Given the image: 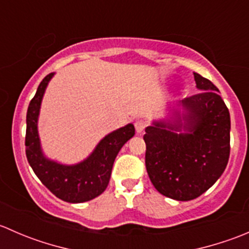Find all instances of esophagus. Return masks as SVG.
Instances as JSON below:
<instances>
[{
    "label": "esophagus",
    "instance_id": "34e87169",
    "mask_svg": "<svg viewBox=\"0 0 249 249\" xmlns=\"http://www.w3.org/2000/svg\"><path fill=\"white\" fill-rule=\"evenodd\" d=\"M145 126H147V123H145L144 120L139 119L135 122V129H136V131L139 132V134H141V132L145 129Z\"/></svg>",
    "mask_w": 249,
    "mask_h": 249
}]
</instances>
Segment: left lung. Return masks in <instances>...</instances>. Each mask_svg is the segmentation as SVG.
Returning a JSON list of instances; mask_svg holds the SVG:
<instances>
[{
  "label": "left lung",
  "instance_id": "1",
  "mask_svg": "<svg viewBox=\"0 0 249 249\" xmlns=\"http://www.w3.org/2000/svg\"><path fill=\"white\" fill-rule=\"evenodd\" d=\"M199 94L167 105L145 127V167L160 194L189 201L223 175L230 154V114L218 88L194 72Z\"/></svg>",
  "mask_w": 249,
  "mask_h": 249
}]
</instances>
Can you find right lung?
<instances>
[{"label": "right lung", "instance_id": "obj_1", "mask_svg": "<svg viewBox=\"0 0 249 249\" xmlns=\"http://www.w3.org/2000/svg\"><path fill=\"white\" fill-rule=\"evenodd\" d=\"M55 73H49L37 88L26 114V158L42 183L59 199L80 203L101 195L109 183L112 167L123 145L135 135L132 124L114 130L96 144L88 158L73 165L49 159L42 150L38 135V117L42 100Z\"/></svg>", "mask_w": 249, "mask_h": 249}]
</instances>
